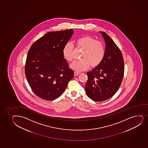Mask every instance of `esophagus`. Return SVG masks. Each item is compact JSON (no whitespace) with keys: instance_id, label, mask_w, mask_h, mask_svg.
<instances>
[{"instance_id":"34e87169","label":"esophagus","mask_w":148,"mask_h":148,"mask_svg":"<svg viewBox=\"0 0 148 148\" xmlns=\"http://www.w3.org/2000/svg\"><path fill=\"white\" fill-rule=\"evenodd\" d=\"M79 74V73L78 72V71H75V72H74V75H75V76H77V75H78Z\"/></svg>"}]
</instances>
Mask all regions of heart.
<instances>
[{"instance_id":"heart-1","label":"heart","mask_w":148,"mask_h":148,"mask_svg":"<svg viewBox=\"0 0 148 148\" xmlns=\"http://www.w3.org/2000/svg\"><path fill=\"white\" fill-rule=\"evenodd\" d=\"M75 47L82 50L80 58L82 59L73 61L70 66L76 71H82L91 66L93 68L98 66L102 63L105 55V46L101 41L86 36L78 38L75 41ZM75 46L68 42L63 49V56L67 61L71 62L73 58Z\"/></svg>"}]
</instances>
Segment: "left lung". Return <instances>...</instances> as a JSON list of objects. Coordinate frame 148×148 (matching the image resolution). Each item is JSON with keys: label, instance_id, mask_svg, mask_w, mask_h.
Here are the masks:
<instances>
[{"label": "left lung", "instance_id": "left-lung-1", "mask_svg": "<svg viewBox=\"0 0 148 148\" xmlns=\"http://www.w3.org/2000/svg\"><path fill=\"white\" fill-rule=\"evenodd\" d=\"M106 43L104 59L98 66L87 73L88 79L85 91L96 102L106 100L119 90L124 75V60L122 53L112 39L104 32H100Z\"/></svg>", "mask_w": 148, "mask_h": 148}]
</instances>
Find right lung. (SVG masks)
I'll return each instance as SVG.
<instances>
[{"instance_id":"add662e5","label":"right lung","mask_w":148,"mask_h":148,"mask_svg":"<svg viewBox=\"0 0 148 148\" xmlns=\"http://www.w3.org/2000/svg\"><path fill=\"white\" fill-rule=\"evenodd\" d=\"M73 29L51 32L36 40L27 53L25 75L32 91L45 100H54L64 92L73 71L63 56Z\"/></svg>"}]
</instances>
